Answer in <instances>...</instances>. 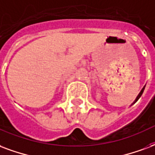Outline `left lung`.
I'll return each instance as SVG.
<instances>
[{"instance_id":"1","label":"left lung","mask_w":155,"mask_h":155,"mask_svg":"<svg viewBox=\"0 0 155 155\" xmlns=\"http://www.w3.org/2000/svg\"><path fill=\"white\" fill-rule=\"evenodd\" d=\"M145 86H144V87H143V89H141V91H140V94H138V96H137V97H136V100L134 101V103H133L132 104H135V103H136V102H137V100H138L139 98H140V96H141V95H142V94H143V92H144V89H145Z\"/></svg>"}]
</instances>
